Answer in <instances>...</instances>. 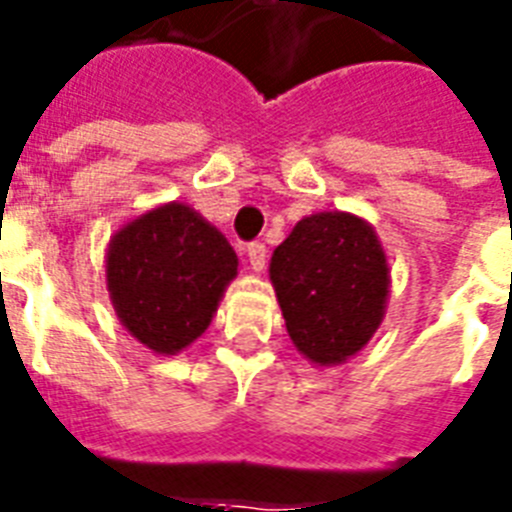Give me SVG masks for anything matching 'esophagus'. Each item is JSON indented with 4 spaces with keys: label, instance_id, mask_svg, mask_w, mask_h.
Instances as JSON below:
<instances>
[{
    "label": "esophagus",
    "instance_id": "esophagus-1",
    "mask_svg": "<svg viewBox=\"0 0 512 512\" xmlns=\"http://www.w3.org/2000/svg\"><path fill=\"white\" fill-rule=\"evenodd\" d=\"M247 257L252 270H263L265 263H268V249H265L263 242H252L247 247Z\"/></svg>",
    "mask_w": 512,
    "mask_h": 512
}]
</instances>
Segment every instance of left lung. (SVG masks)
Instances as JSON below:
<instances>
[{"label":"left lung","mask_w":512,"mask_h":512,"mask_svg":"<svg viewBox=\"0 0 512 512\" xmlns=\"http://www.w3.org/2000/svg\"><path fill=\"white\" fill-rule=\"evenodd\" d=\"M286 331L307 360L344 363L384 318L389 268L365 220L347 213L302 218L270 257Z\"/></svg>","instance_id":"1"}]
</instances>
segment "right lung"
I'll list each match as a JSON object with an SVG mask.
<instances>
[{
	"mask_svg": "<svg viewBox=\"0 0 512 512\" xmlns=\"http://www.w3.org/2000/svg\"><path fill=\"white\" fill-rule=\"evenodd\" d=\"M236 265L218 228L170 202L115 234L107 289L123 326L149 350L173 355L210 326Z\"/></svg>",
	"mask_w": 512,
	"mask_h": 512,
	"instance_id": "add662e5",
	"label": "right lung"
}]
</instances>
